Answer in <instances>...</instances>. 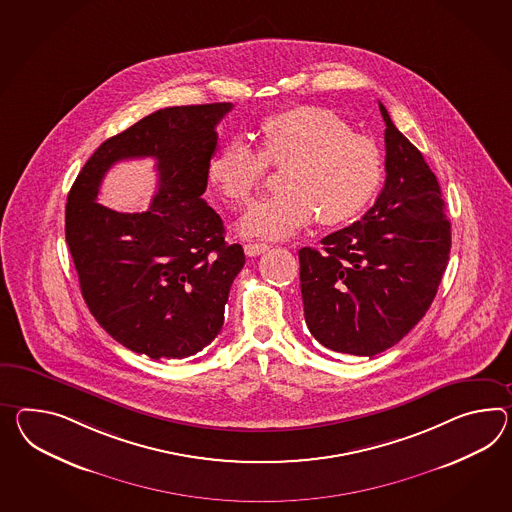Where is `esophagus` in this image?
I'll return each instance as SVG.
<instances>
[{
	"label": "esophagus",
	"instance_id": "esophagus-1",
	"mask_svg": "<svg viewBox=\"0 0 512 512\" xmlns=\"http://www.w3.org/2000/svg\"><path fill=\"white\" fill-rule=\"evenodd\" d=\"M266 250H270V246H268V244H257V242L244 244V251H246V255H248V257H257V255H261V253H264Z\"/></svg>",
	"mask_w": 512,
	"mask_h": 512
}]
</instances>
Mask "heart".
Masks as SVG:
<instances>
[{
  "label": "heart",
  "mask_w": 512,
  "mask_h": 512,
  "mask_svg": "<svg viewBox=\"0 0 512 512\" xmlns=\"http://www.w3.org/2000/svg\"><path fill=\"white\" fill-rule=\"evenodd\" d=\"M259 151L242 138L225 142L209 163V181L224 201L246 205L262 187L268 164L287 166L285 192L259 201L240 220V233L253 238H287L318 216L322 225H342L359 216L374 198L383 157L372 138L331 109L303 105L264 118Z\"/></svg>",
  "instance_id": "obj_1"
}]
</instances>
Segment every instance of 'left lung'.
<instances>
[{"label": "left lung", "mask_w": 512, "mask_h": 512, "mask_svg": "<svg viewBox=\"0 0 512 512\" xmlns=\"http://www.w3.org/2000/svg\"><path fill=\"white\" fill-rule=\"evenodd\" d=\"M385 120V187L359 222L301 248L305 322L322 346L374 357L425 316L448 266L451 225L437 175Z\"/></svg>", "instance_id": "obj_1"}]
</instances>
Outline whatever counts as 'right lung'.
I'll return each mask as SVG.
<instances>
[{
  "label": "right lung",
  "mask_w": 512,
  "mask_h": 512,
  "mask_svg": "<svg viewBox=\"0 0 512 512\" xmlns=\"http://www.w3.org/2000/svg\"><path fill=\"white\" fill-rule=\"evenodd\" d=\"M233 103L166 107L107 138L77 175L66 203V242L88 311L135 353L185 359L224 325L229 288L246 257L203 200L216 125ZM153 156L160 187L151 209L116 213L95 200L118 160Z\"/></svg>",
  "instance_id": "right-lung-1"
}]
</instances>
